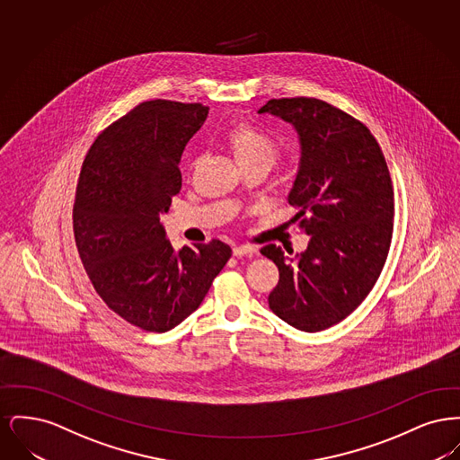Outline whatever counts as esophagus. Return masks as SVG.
<instances>
[{
    "instance_id": "esophagus-1",
    "label": "esophagus",
    "mask_w": 460,
    "mask_h": 460,
    "mask_svg": "<svg viewBox=\"0 0 460 460\" xmlns=\"http://www.w3.org/2000/svg\"><path fill=\"white\" fill-rule=\"evenodd\" d=\"M255 252H257V250H255L253 246H248V244H240V246H234V248H233V255L238 257V259L252 257Z\"/></svg>"
}]
</instances>
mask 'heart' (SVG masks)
<instances>
[{"label": "heart", "instance_id": "1", "mask_svg": "<svg viewBox=\"0 0 460 460\" xmlns=\"http://www.w3.org/2000/svg\"><path fill=\"white\" fill-rule=\"evenodd\" d=\"M224 143L238 164L265 162L272 165L278 158V145L274 139L267 132L246 122L233 124L224 134Z\"/></svg>", "mask_w": 460, "mask_h": 460}]
</instances>
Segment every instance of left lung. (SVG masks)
I'll return each mask as SVG.
<instances>
[{"mask_svg":"<svg viewBox=\"0 0 460 460\" xmlns=\"http://www.w3.org/2000/svg\"><path fill=\"white\" fill-rule=\"evenodd\" d=\"M298 134L300 160L288 193L306 236L288 257L276 244L261 253L278 265L269 308L293 328L338 324L364 302L386 262L394 233V188L371 131L323 100H270L259 110ZM293 255V252H289Z\"/></svg>","mask_w":460,"mask_h":460,"instance_id":"left-lung-1","label":"left lung"}]
</instances>
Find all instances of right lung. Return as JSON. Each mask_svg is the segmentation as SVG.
Instances as JSON below:
<instances>
[{"label": "right lung", "mask_w": 460, "mask_h": 460, "mask_svg": "<svg viewBox=\"0 0 460 460\" xmlns=\"http://www.w3.org/2000/svg\"><path fill=\"white\" fill-rule=\"evenodd\" d=\"M208 107L145 102L102 132L84 158L74 236L103 302L132 326L165 332L190 317L231 257L219 240L175 252L160 216L181 190L179 160Z\"/></svg>", "instance_id": "obj_1"}]
</instances>
